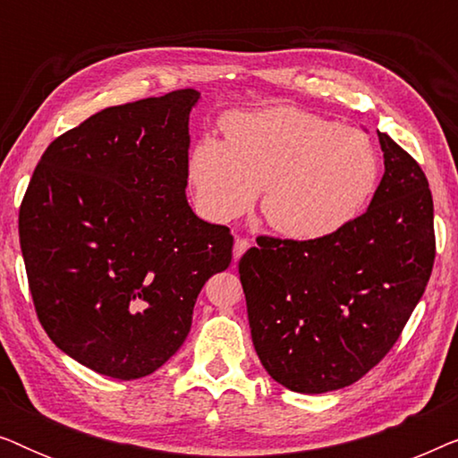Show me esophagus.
Masks as SVG:
<instances>
[{
    "label": "esophagus",
    "instance_id": "1",
    "mask_svg": "<svg viewBox=\"0 0 458 458\" xmlns=\"http://www.w3.org/2000/svg\"><path fill=\"white\" fill-rule=\"evenodd\" d=\"M250 246H252V243H250V240H246V237H237L235 243H233V259L240 260L243 252H246Z\"/></svg>",
    "mask_w": 458,
    "mask_h": 458
}]
</instances>
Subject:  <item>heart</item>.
<instances>
[{
	"label": "heart",
	"instance_id": "heart-1",
	"mask_svg": "<svg viewBox=\"0 0 458 458\" xmlns=\"http://www.w3.org/2000/svg\"><path fill=\"white\" fill-rule=\"evenodd\" d=\"M225 141L204 135L187 160L199 215L227 223L252 208L277 233L315 242L348 227L375 193L379 156L359 129L273 106L223 118Z\"/></svg>",
	"mask_w": 458,
	"mask_h": 458
}]
</instances>
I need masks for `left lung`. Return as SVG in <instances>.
I'll list each match as a JSON object with an SVG mask.
<instances>
[{"label": "left lung", "instance_id": "8db88e82", "mask_svg": "<svg viewBox=\"0 0 458 458\" xmlns=\"http://www.w3.org/2000/svg\"><path fill=\"white\" fill-rule=\"evenodd\" d=\"M377 137L386 173L365 215L315 242L262 237L240 260L256 354L292 392L340 390L371 371L429 281L428 177L390 135Z\"/></svg>", "mask_w": 458, "mask_h": 458}]
</instances>
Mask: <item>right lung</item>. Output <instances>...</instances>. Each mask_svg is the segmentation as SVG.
<instances>
[{
	"label": "right lung",
	"instance_id": "obj_1",
	"mask_svg": "<svg viewBox=\"0 0 458 458\" xmlns=\"http://www.w3.org/2000/svg\"><path fill=\"white\" fill-rule=\"evenodd\" d=\"M199 91L112 106L49 143L18 233L29 290L55 346L114 379L165 365L191 329L233 235L187 204L190 112Z\"/></svg>",
	"mask_w": 458,
	"mask_h": 458
}]
</instances>
